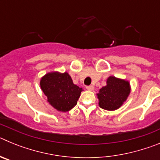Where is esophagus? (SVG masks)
<instances>
[{
  "mask_svg": "<svg viewBox=\"0 0 160 160\" xmlns=\"http://www.w3.org/2000/svg\"><path fill=\"white\" fill-rule=\"evenodd\" d=\"M87 89L88 90H93L94 89V86H87Z\"/></svg>",
  "mask_w": 160,
  "mask_h": 160,
  "instance_id": "esophagus-1",
  "label": "esophagus"
}]
</instances>
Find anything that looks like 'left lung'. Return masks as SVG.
<instances>
[{
	"mask_svg": "<svg viewBox=\"0 0 160 160\" xmlns=\"http://www.w3.org/2000/svg\"><path fill=\"white\" fill-rule=\"evenodd\" d=\"M130 92L129 82L110 76L107 80V86L102 87L97 94L98 105L107 111L117 110L127 100Z\"/></svg>",
	"mask_w": 160,
	"mask_h": 160,
	"instance_id": "8db88e82",
	"label": "left lung"
}]
</instances>
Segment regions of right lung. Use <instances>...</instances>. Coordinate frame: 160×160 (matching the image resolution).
Returning a JSON list of instances; mask_svg holds the SVG:
<instances>
[{
	"label": "right lung",
	"mask_w": 160,
	"mask_h": 160,
	"mask_svg": "<svg viewBox=\"0 0 160 160\" xmlns=\"http://www.w3.org/2000/svg\"><path fill=\"white\" fill-rule=\"evenodd\" d=\"M41 89L53 108L66 112L75 107L82 89L73 84L69 73L51 72L40 81Z\"/></svg>",
	"instance_id": "1"
}]
</instances>
